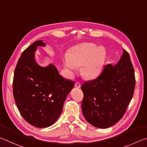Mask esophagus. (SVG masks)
I'll list each match as a JSON object with an SVG mask.
<instances>
[{"label": "esophagus", "mask_w": 147, "mask_h": 147, "mask_svg": "<svg viewBox=\"0 0 147 147\" xmlns=\"http://www.w3.org/2000/svg\"><path fill=\"white\" fill-rule=\"evenodd\" d=\"M74 86H75L76 88H80L81 84H80V82L76 81V82H75V85H74Z\"/></svg>", "instance_id": "esophagus-1"}]
</instances>
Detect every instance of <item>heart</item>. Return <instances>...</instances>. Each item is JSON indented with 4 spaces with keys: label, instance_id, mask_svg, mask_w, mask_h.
Wrapping results in <instances>:
<instances>
[{
    "label": "heart",
    "instance_id": "b5f03b06",
    "mask_svg": "<svg viewBox=\"0 0 147 147\" xmlns=\"http://www.w3.org/2000/svg\"><path fill=\"white\" fill-rule=\"evenodd\" d=\"M104 59V52L93 43H86L74 50L66 57L64 65L73 73L77 67L82 65V73L87 78H94L101 72Z\"/></svg>",
    "mask_w": 147,
    "mask_h": 147
}]
</instances>
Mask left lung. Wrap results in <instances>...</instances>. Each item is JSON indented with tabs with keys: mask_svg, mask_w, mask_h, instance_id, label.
Returning a JSON list of instances; mask_svg holds the SVG:
<instances>
[{
	"mask_svg": "<svg viewBox=\"0 0 147 147\" xmlns=\"http://www.w3.org/2000/svg\"><path fill=\"white\" fill-rule=\"evenodd\" d=\"M135 73L130 55L124 49L115 65L108 64L95 79L81 86L84 117L95 127L107 128L123 118L132 98Z\"/></svg>",
	"mask_w": 147,
	"mask_h": 147,
	"instance_id": "obj_1",
	"label": "left lung"
}]
</instances>
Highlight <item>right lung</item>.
Returning <instances> with one entry per match:
<instances>
[{
	"label": "right lung",
	"mask_w": 147,
	"mask_h": 147,
	"mask_svg": "<svg viewBox=\"0 0 147 147\" xmlns=\"http://www.w3.org/2000/svg\"><path fill=\"white\" fill-rule=\"evenodd\" d=\"M37 41L23 52L15 69L13 94L17 108L24 120L38 128H45L55 123L63 109L66 96L73 81L63 78L53 65L42 67L34 59Z\"/></svg>",
	"instance_id": "obj_1"
}]
</instances>
